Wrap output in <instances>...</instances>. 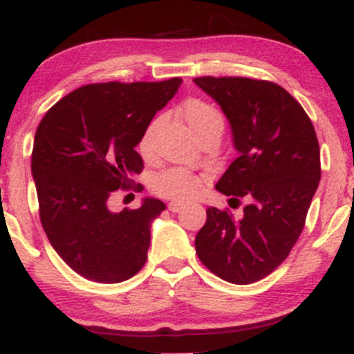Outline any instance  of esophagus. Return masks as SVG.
I'll return each instance as SVG.
<instances>
[{
    "mask_svg": "<svg viewBox=\"0 0 354 354\" xmlns=\"http://www.w3.org/2000/svg\"><path fill=\"white\" fill-rule=\"evenodd\" d=\"M167 207H169V211H172V212H178L183 207V203H178V201H171L167 205Z\"/></svg>",
    "mask_w": 354,
    "mask_h": 354,
    "instance_id": "esophagus-1",
    "label": "esophagus"
}]
</instances>
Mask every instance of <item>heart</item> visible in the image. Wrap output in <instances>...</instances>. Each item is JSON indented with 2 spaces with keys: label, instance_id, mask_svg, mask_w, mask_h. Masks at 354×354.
Returning <instances> with one entry per match:
<instances>
[{
  "label": "heart",
  "instance_id": "obj_1",
  "mask_svg": "<svg viewBox=\"0 0 354 354\" xmlns=\"http://www.w3.org/2000/svg\"><path fill=\"white\" fill-rule=\"evenodd\" d=\"M180 118L190 127L198 140H206L211 135H221L224 130V118L214 106L206 101L190 98L180 106ZM158 129V120H153L143 130L138 142V149L145 158H151L154 153V133ZM203 180L200 176L187 169L172 167L159 172L153 177L151 190L156 195L169 200L187 201L195 198L201 190Z\"/></svg>",
  "mask_w": 354,
  "mask_h": 354
}]
</instances>
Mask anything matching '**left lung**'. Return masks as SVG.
I'll list each match as a JSON object with an SVG mask.
<instances>
[{
    "label": "left lung",
    "mask_w": 354,
    "mask_h": 354,
    "mask_svg": "<svg viewBox=\"0 0 354 354\" xmlns=\"http://www.w3.org/2000/svg\"><path fill=\"white\" fill-rule=\"evenodd\" d=\"M193 80L221 104L239 151L216 188L232 196V207L246 200L240 221L229 209L207 207L196 254L225 282L253 283L287 259L301 234L321 180L316 130L301 104L274 82Z\"/></svg>",
    "instance_id": "8db88e82"
}]
</instances>
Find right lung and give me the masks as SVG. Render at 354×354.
I'll list each match as a JSON object with an SVG mask.
<instances>
[{
	"label": "right lung",
	"mask_w": 354,
	"mask_h": 354,
	"mask_svg": "<svg viewBox=\"0 0 354 354\" xmlns=\"http://www.w3.org/2000/svg\"><path fill=\"white\" fill-rule=\"evenodd\" d=\"M180 77L162 82H108L80 86L51 106L35 133L32 176L40 221L72 270L100 283L133 277L148 258L151 222L166 209L145 198L138 209L113 212L115 190H143L135 151L143 130L167 104Z\"/></svg>",
	"instance_id": "1"
}]
</instances>
